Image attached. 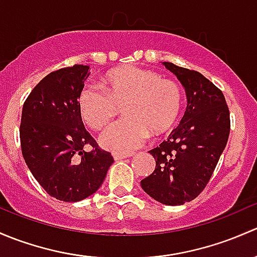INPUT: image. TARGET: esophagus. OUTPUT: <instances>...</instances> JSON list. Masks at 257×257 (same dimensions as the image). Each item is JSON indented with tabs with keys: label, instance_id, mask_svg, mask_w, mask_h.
Listing matches in <instances>:
<instances>
[{
	"label": "esophagus",
	"instance_id": "1",
	"mask_svg": "<svg viewBox=\"0 0 257 257\" xmlns=\"http://www.w3.org/2000/svg\"><path fill=\"white\" fill-rule=\"evenodd\" d=\"M113 160L115 161H121V160H125V158L131 157L132 153H128V155H122V153H113Z\"/></svg>",
	"mask_w": 257,
	"mask_h": 257
}]
</instances>
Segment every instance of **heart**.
<instances>
[{
  "label": "heart",
  "mask_w": 257,
  "mask_h": 257,
  "mask_svg": "<svg viewBox=\"0 0 257 257\" xmlns=\"http://www.w3.org/2000/svg\"><path fill=\"white\" fill-rule=\"evenodd\" d=\"M106 91L86 86L78 99L80 117L99 131L109 125L122 105L125 117L113 123L99 139L100 146L115 153H130L147 140L150 132L162 135L178 120L183 92L177 81L161 78L153 70L121 67L104 76Z\"/></svg>",
  "instance_id": "b5f03b06"
}]
</instances>
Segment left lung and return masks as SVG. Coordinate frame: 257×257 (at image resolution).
Returning <instances> with one entry per match:
<instances>
[{
  "mask_svg": "<svg viewBox=\"0 0 257 257\" xmlns=\"http://www.w3.org/2000/svg\"><path fill=\"white\" fill-rule=\"evenodd\" d=\"M163 65L186 89L187 109L168 139L150 151L156 161L141 181L150 197L166 205H182L202 193L226 146L230 113L221 90L195 70Z\"/></svg>",
  "mask_w": 257,
  "mask_h": 257,
  "instance_id": "1",
  "label": "left lung"
}]
</instances>
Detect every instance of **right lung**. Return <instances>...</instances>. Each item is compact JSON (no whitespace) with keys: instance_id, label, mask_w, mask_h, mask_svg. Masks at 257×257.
I'll return each instance as SVG.
<instances>
[{"instance_id":"right-lung-1","label":"right lung","mask_w":257,"mask_h":257,"mask_svg":"<svg viewBox=\"0 0 257 257\" xmlns=\"http://www.w3.org/2000/svg\"><path fill=\"white\" fill-rule=\"evenodd\" d=\"M75 64L42 79L28 95L21 117L22 155L36 181L50 197L79 202L104 182L113 158L100 150L84 127L78 99L90 75ZM93 147L90 153L85 148Z\"/></svg>"}]
</instances>
